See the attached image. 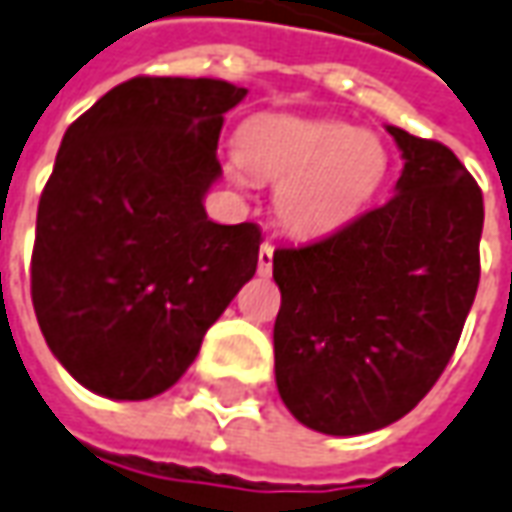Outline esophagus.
I'll return each instance as SVG.
<instances>
[{
  "mask_svg": "<svg viewBox=\"0 0 512 512\" xmlns=\"http://www.w3.org/2000/svg\"><path fill=\"white\" fill-rule=\"evenodd\" d=\"M273 245L270 242H264L262 248H259V276H270V270H273Z\"/></svg>",
  "mask_w": 512,
  "mask_h": 512,
  "instance_id": "esophagus-1",
  "label": "esophagus"
}]
</instances>
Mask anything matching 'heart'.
I'll use <instances>...</instances> for the list:
<instances>
[{
	"label": "heart",
	"mask_w": 512,
	"mask_h": 512,
	"mask_svg": "<svg viewBox=\"0 0 512 512\" xmlns=\"http://www.w3.org/2000/svg\"><path fill=\"white\" fill-rule=\"evenodd\" d=\"M236 157L253 177L279 180L276 214L296 233L341 228L389 174V149L377 135L341 120L287 112L245 120L236 135Z\"/></svg>",
	"instance_id": "b5f03b06"
}]
</instances>
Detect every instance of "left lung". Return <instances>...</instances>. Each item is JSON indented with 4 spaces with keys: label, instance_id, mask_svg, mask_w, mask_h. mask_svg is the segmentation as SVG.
I'll list each match as a JSON object with an SVG mask.
<instances>
[{
    "label": "left lung",
    "instance_id": "1",
    "mask_svg": "<svg viewBox=\"0 0 512 512\" xmlns=\"http://www.w3.org/2000/svg\"><path fill=\"white\" fill-rule=\"evenodd\" d=\"M392 200L273 253L276 386L298 423L355 437L406 417L454 355L479 287L482 191L448 146L386 126Z\"/></svg>",
    "mask_w": 512,
    "mask_h": 512
}]
</instances>
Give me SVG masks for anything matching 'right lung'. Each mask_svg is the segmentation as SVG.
Listing matches in <instances>:
<instances>
[{
  "label": "right lung",
  "mask_w": 512,
  "mask_h": 512,
  "mask_svg": "<svg viewBox=\"0 0 512 512\" xmlns=\"http://www.w3.org/2000/svg\"><path fill=\"white\" fill-rule=\"evenodd\" d=\"M216 78L140 75L64 132L36 216L30 296L41 335L84 389L149 400L194 363L208 327L259 264L253 222L216 225L225 112Z\"/></svg>",
  "instance_id": "right-lung-1"
}]
</instances>
